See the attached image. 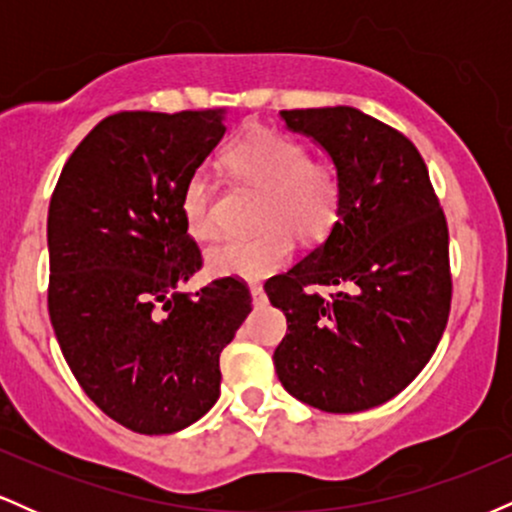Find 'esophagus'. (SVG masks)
Listing matches in <instances>:
<instances>
[{
	"mask_svg": "<svg viewBox=\"0 0 512 512\" xmlns=\"http://www.w3.org/2000/svg\"><path fill=\"white\" fill-rule=\"evenodd\" d=\"M250 293H252V303H255V305H262L264 301H267V296H264V289L260 284H252Z\"/></svg>",
	"mask_w": 512,
	"mask_h": 512,
	"instance_id": "34e87169",
	"label": "esophagus"
}]
</instances>
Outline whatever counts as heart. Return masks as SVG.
Listing matches in <instances>:
<instances>
[{"instance_id": "b5f03b06", "label": "heart", "mask_w": 512, "mask_h": 512, "mask_svg": "<svg viewBox=\"0 0 512 512\" xmlns=\"http://www.w3.org/2000/svg\"><path fill=\"white\" fill-rule=\"evenodd\" d=\"M226 166L245 185L262 190L252 236H231L207 250L216 274L264 276L291 257V233L315 243L330 233L342 204V178L332 161L310 158L291 134L272 127H252L228 146ZM216 185L204 170H195L182 187L180 209L187 231L199 240L216 233Z\"/></svg>"}]
</instances>
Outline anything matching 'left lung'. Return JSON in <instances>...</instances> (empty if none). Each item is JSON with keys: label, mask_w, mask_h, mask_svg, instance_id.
Instances as JSON below:
<instances>
[{"label": "left lung", "mask_w": 512, "mask_h": 512, "mask_svg": "<svg viewBox=\"0 0 512 512\" xmlns=\"http://www.w3.org/2000/svg\"><path fill=\"white\" fill-rule=\"evenodd\" d=\"M281 117L330 154L342 204L325 243L264 284L289 322L276 375L310 407L366 411L399 395L443 337L448 221L419 149L395 127L346 105Z\"/></svg>", "instance_id": "1"}]
</instances>
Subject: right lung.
Wrapping results in <instances>:
<instances>
[{
	"label": "right lung",
	"mask_w": 512,
	"mask_h": 512,
	"mask_svg": "<svg viewBox=\"0 0 512 512\" xmlns=\"http://www.w3.org/2000/svg\"><path fill=\"white\" fill-rule=\"evenodd\" d=\"M223 132V110L110 115L76 146L50 199L52 330L88 399L144 436L214 407L219 356L252 310L233 276L178 291L202 269L182 187Z\"/></svg>",
	"instance_id": "1"
}]
</instances>
